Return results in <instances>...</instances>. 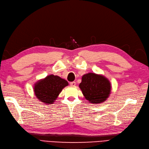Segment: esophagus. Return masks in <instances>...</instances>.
I'll return each mask as SVG.
<instances>
[{"instance_id": "34e87169", "label": "esophagus", "mask_w": 149, "mask_h": 149, "mask_svg": "<svg viewBox=\"0 0 149 149\" xmlns=\"http://www.w3.org/2000/svg\"><path fill=\"white\" fill-rule=\"evenodd\" d=\"M70 84L71 86H75L76 84H75V81H72V82L70 83Z\"/></svg>"}]
</instances>
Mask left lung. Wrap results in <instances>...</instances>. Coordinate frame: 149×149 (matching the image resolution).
I'll list each match as a JSON object with an SVG mask.
<instances>
[{"label":"left lung","mask_w":149,"mask_h":149,"mask_svg":"<svg viewBox=\"0 0 149 149\" xmlns=\"http://www.w3.org/2000/svg\"><path fill=\"white\" fill-rule=\"evenodd\" d=\"M79 87L86 100L96 104L104 102L111 92V84L104 76L94 73L82 76Z\"/></svg>","instance_id":"1"}]
</instances>
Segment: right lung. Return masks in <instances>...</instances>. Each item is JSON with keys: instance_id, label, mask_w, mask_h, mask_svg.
Masks as SVG:
<instances>
[{"instance_id": "right-lung-1", "label": "right lung", "mask_w": 149, "mask_h": 149, "mask_svg": "<svg viewBox=\"0 0 149 149\" xmlns=\"http://www.w3.org/2000/svg\"><path fill=\"white\" fill-rule=\"evenodd\" d=\"M69 85L68 81L60 77L50 75L35 84L34 92L36 97L45 104H52L62 90Z\"/></svg>"}]
</instances>
